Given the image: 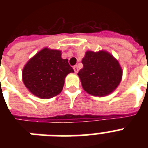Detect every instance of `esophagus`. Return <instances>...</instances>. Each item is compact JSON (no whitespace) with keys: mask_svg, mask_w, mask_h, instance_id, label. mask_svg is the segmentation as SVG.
I'll return each mask as SVG.
<instances>
[{"mask_svg":"<svg viewBox=\"0 0 148 148\" xmlns=\"http://www.w3.org/2000/svg\"><path fill=\"white\" fill-rule=\"evenodd\" d=\"M73 70H74V71H75V73H77L78 72V66H73Z\"/></svg>","mask_w":148,"mask_h":148,"instance_id":"1","label":"esophagus"}]
</instances>
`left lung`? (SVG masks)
Returning a JSON list of instances; mask_svg holds the SVG:
<instances>
[{
  "mask_svg": "<svg viewBox=\"0 0 148 148\" xmlns=\"http://www.w3.org/2000/svg\"><path fill=\"white\" fill-rule=\"evenodd\" d=\"M78 72L84 91L94 96L102 97L113 92L122 78V69L117 59L105 50L87 51Z\"/></svg>",
  "mask_w": 148,
  "mask_h": 148,
  "instance_id": "obj_1",
  "label": "left lung"
}]
</instances>
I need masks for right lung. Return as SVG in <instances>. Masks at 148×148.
I'll use <instances>...</instances> for the list:
<instances>
[{
	"label": "right lung",
	"mask_w": 148,
	"mask_h": 148,
	"mask_svg": "<svg viewBox=\"0 0 148 148\" xmlns=\"http://www.w3.org/2000/svg\"><path fill=\"white\" fill-rule=\"evenodd\" d=\"M61 54V50L45 47L27 61L22 70V80L31 93L47 99L62 91L65 78L74 70Z\"/></svg>",
	"instance_id": "right-lung-1"
}]
</instances>
